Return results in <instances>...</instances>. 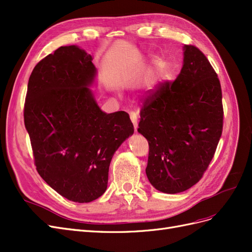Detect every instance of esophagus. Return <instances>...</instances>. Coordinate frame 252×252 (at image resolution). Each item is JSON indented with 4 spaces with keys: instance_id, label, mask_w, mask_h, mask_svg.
<instances>
[{
    "instance_id": "34e87169",
    "label": "esophagus",
    "mask_w": 252,
    "mask_h": 252,
    "mask_svg": "<svg viewBox=\"0 0 252 252\" xmlns=\"http://www.w3.org/2000/svg\"><path fill=\"white\" fill-rule=\"evenodd\" d=\"M138 113L135 112H130V119H131V122L133 124V127H134V130L136 131V129H138Z\"/></svg>"
}]
</instances>
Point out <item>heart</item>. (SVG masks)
<instances>
[{"mask_svg": "<svg viewBox=\"0 0 252 252\" xmlns=\"http://www.w3.org/2000/svg\"><path fill=\"white\" fill-rule=\"evenodd\" d=\"M163 67H164V63L162 59L155 58L154 61H152V64L150 67V75H152V77H158V75L162 73Z\"/></svg>", "mask_w": 252, "mask_h": 252, "instance_id": "heart-1", "label": "heart"}]
</instances>
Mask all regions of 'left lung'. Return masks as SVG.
Listing matches in <instances>:
<instances>
[{
  "instance_id": "left-lung-1",
  "label": "left lung",
  "mask_w": 252,
  "mask_h": 252,
  "mask_svg": "<svg viewBox=\"0 0 252 252\" xmlns=\"http://www.w3.org/2000/svg\"><path fill=\"white\" fill-rule=\"evenodd\" d=\"M140 114L138 131L149 144L150 184L171 194L195 185L215 156L224 119L220 80L199 48L185 45L177 79L149 93Z\"/></svg>"
}]
</instances>
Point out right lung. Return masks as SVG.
Masks as SVG:
<instances>
[{"instance_id":"add662e5","label":"right lung","mask_w":252,"mask_h":252,"mask_svg":"<svg viewBox=\"0 0 252 252\" xmlns=\"http://www.w3.org/2000/svg\"><path fill=\"white\" fill-rule=\"evenodd\" d=\"M95 74L90 55L75 45L60 47L33 68L24 105L37 172L78 203L105 192L114 152L134 131L127 112L98 107L88 88Z\"/></svg>"}]
</instances>
